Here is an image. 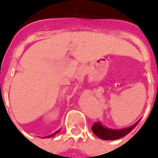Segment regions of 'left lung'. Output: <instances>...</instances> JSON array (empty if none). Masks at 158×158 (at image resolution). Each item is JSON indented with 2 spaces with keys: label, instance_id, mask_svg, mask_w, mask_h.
Returning a JSON list of instances; mask_svg holds the SVG:
<instances>
[{
  "label": "left lung",
  "instance_id": "8db88e82",
  "mask_svg": "<svg viewBox=\"0 0 158 158\" xmlns=\"http://www.w3.org/2000/svg\"><path fill=\"white\" fill-rule=\"evenodd\" d=\"M137 122L133 124V125L129 126L128 128L122 129H111L108 128H106L104 126L102 125V123L100 122L95 123L91 127L93 133L96 135L97 137H99L100 139H105V140H111V139H118L122 138L123 136H125L126 135H128L131 130L135 128V126L138 124Z\"/></svg>",
  "mask_w": 158,
  "mask_h": 158
}]
</instances>
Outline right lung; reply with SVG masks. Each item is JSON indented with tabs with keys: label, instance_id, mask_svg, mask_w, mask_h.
<instances>
[{
	"label": "right lung",
	"instance_id": "add662e5",
	"mask_svg": "<svg viewBox=\"0 0 158 158\" xmlns=\"http://www.w3.org/2000/svg\"><path fill=\"white\" fill-rule=\"evenodd\" d=\"M59 132V130H57V131H56L55 133H53V134H52V135H48V136H46V138H50V137H52V136H54L55 135H56V134H57V133Z\"/></svg>",
	"mask_w": 158,
	"mask_h": 158
}]
</instances>
